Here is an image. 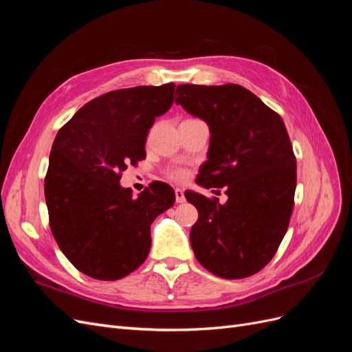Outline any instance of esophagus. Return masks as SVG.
Listing matches in <instances>:
<instances>
[{
  "mask_svg": "<svg viewBox=\"0 0 352 352\" xmlns=\"http://www.w3.org/2000/svg\"><path fill=\"white\" fill-rule=\"evenodd\" d=\"M175 195H176V202H179V204H182V202L186 201L185 194H184V189L176 188V189H175Z\"/></svg>",
  "mask_w": 352,
  "mask_h": 352,
  "instance_id": "34e87169",
  "label": "esophagus"
}]
</instances>
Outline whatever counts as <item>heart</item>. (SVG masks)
<instances>
[{"label": "heart", "instance_id": "obj_1", "mask_svg": "<svg viewBox=\"0 0 352 352\" xmlns=\"http://www.w3.org/2000/svg\"><path fill=\"white\" fill-rule=\"evenodd\" d=\"M185 172L184 170H172V172L168 173L170 179H175V180H184L185 179Z\"/></svg>", "mask_w": 352, "mask_h": 352}]
</instances>
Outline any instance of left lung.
Instances as JSON below:
<instances>
[{
  "label": "left lung",
  "mask_w": 352,
  "mask_h": 352,
  "mask_svg": "<svg viewBox=\"0 0 352 352\" xmlns=\"http://www.w3.org/2000/svg\"><path fill=\"white\" fill-rule=\"evenodd\" d=\"M175 102L210 127L207 162L197 184L226 186L228 201L194 190L190 229L197 260L223 279L260 272L287 230L296 188V160L282 117L241 85H179Z\"/></svg>",
  "instance_id": "left-lung-1"
}]
</instances>
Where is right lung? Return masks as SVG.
Returning <instances> with one entry per match:
<instances>
[{
    "instance_id": "add662e5",
    "label": "right lung",
    "mask_w": 352,
    "mask_h": 352,
    "mask_svg": "<svg viewBox=\"0 0 352 352\" xmlns=\"http://www.w3.org/2000/svg\"><path fill=\"white\" fill-rule=\"evenodd\" d=\"M176 85L111 91L87 102L58 131L45 176L50 228L83 274L117 280L136 270L151 248V223L175 204L158 182L138 198L120 185L127 164L145 158L155 117L168 111Z\"/></svg>"
}]
</instances>
